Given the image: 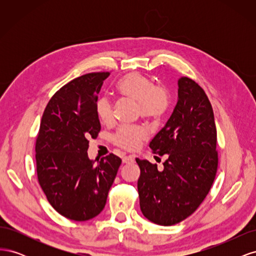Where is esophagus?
I'll return each instance as SVG.
<instances>
[{
	"mask_svg": "<svg viewBox=\"0 0 256 256\" xmlns=\"http://www.w3.org/2000/svg\"><path fill=\"white\" fill-rule=\"evenodd\" d=\"M134 156H125L122 157V164H130V162H134Z\"/></svg>",
	"mask_w": 256,
	"mask_h": 256,
	"instance_id": "esophagus-1",
	"label": "esophagus"
}]
</instances>
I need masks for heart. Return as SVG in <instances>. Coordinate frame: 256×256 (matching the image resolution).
I'll use <instances>...</instances> for the list:
<instances>
[{
    "instance_id": "b5f03b06",
    "label": "heart",
    "mask_w": 256,
    "mask_h": 256,
    "mask_svg": "<svg viewBox=\"0 0 256 256\" xmlns=\"http://www.w3.org/2000/svg\"><path fill=\"white\" fill-rule=\"evenodd\" d=\"M116 88L122 95L138 102V109L142 118L156 120L164 115L168 106V94L161 85H154L147 76L132 72L128 74L118 82ZM96 111L98 118L104 122L112 120V102L110 98L102 97L97 100ZM147 136V131L142 126H124L118 129L114 141L118 146L128 150H136L140 142Z\"/></svg>"
}]
</instances>
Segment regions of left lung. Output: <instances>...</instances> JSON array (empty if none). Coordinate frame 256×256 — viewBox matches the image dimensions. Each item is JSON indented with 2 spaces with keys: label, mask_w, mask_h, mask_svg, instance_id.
Instances as JSON below:
<instances>
[{
  "label": "left lung",
  "mask_w": 256,
  "mask_h": 256,
  "mask_svg": "<svg viewBox=\"0 0 256 256\" xmlns=\"http://www.w3.org/2000/svg\"><path fill=\"white\" fill-rule=\"evenodd\" d=\"M154 154H166L164 168L136 158L141 212L159 226L188 218L210 190L218 168L216 129L212 106L200 85L178 80V99L164 127L150 143Z\"/></svg>",
  "instance_id": "obj_1"
}]
</instances>
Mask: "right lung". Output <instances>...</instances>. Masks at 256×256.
<instances>
[{
  "label": "right lung",
  "mask_w": 256,
  "mask_h": 256,
  "mask_svg": "<svg viewBox=\"0 0 256 256\" xmlns=\"http://www.w3.org/2000/svg\"><path fill=\"white\" fill-rule=\"evenodd\" d=\"M110 72L74 79L50 99L36 138V168L49 203L67 219L86 221L102 212L122 159L90 160L88 138L102 129L96 104Z\"/></svg>",
  "instance_id": "add662e5"
}]
</instances>
